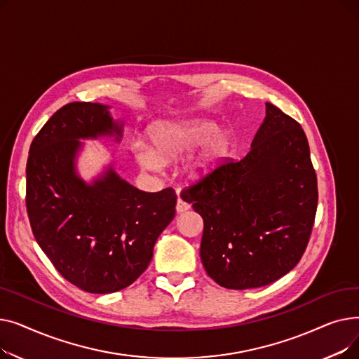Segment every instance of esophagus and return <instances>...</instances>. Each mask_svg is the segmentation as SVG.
<instances>
[{"instance_id":"34e87169","label":"esophagus","mask_w":359,"mask_h":359,"mask_svg":"<svg viewBox=\"0 0 359 359\" xmlns=\"http://www.w3.org/2000/svg\"><path fill=\"white\" fill-rule=\"evenodd\" d=\"M191 208V205L187 203V202H184L182 198H177V202H176V211H177V214H182V212H186L187 210Z\"/></svg>"}]
</instances>
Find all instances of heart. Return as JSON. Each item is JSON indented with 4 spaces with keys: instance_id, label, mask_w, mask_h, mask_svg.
<instances>
[{
    "instance_id": "b5f03b06",
    "label": "heart",
    "mask_w": 359,
    "mask_h": 359,
    "mask_svg": "<svg viewBox=\"0 0 359 359\" xmlns=\"http://www.w3.org/2000/svg\"><path fill=\"white\" fill-rule=\"evenodd\" d=\"M217 129L215 122L203 119L158 121L148 126L151 147L138 141L132 145V154L144 168L157 170L161 163L177 161L202 145L184 167L187 176L201 180L211 175L230 151L229 134Z\"/></svg>"
}]
</instances>
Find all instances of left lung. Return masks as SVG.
Listing matches in <instances>:
<instances>
[{
    "mask_svg": "<svg viewBox=\"0 0 359 359\" xmlns=\"http://www.w3.org/2000/svg\"><path fill=\"white\" fill-rule=\"evenodd\" d=\"M180 196L203 219L201 260L218 285L272 284L303 256L317 210V177L303 128L266 103L249 153L221 164Z\"/></svg>",
    "mask_w": 359,
    "mask_h": 359,
    "instance_id": "left-lung-1",
    "label": "left lung"
}]
</instances>
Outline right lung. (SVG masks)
<instances>
[{
  "instance_id": "obj_1",
  "label": "right lung",
  "mask_w": 359,
  "mask_h": 359,
  "mask_svg": "<svg viewBox=\"0 0 359 359\" xmlns=\"http://www.w3.org/2000/svg\"><path fill=\"white\" fill-rule=\"evenodd\" d=\"M109 109L74 102L55 111L32 141L26 165V206L37 244L67 280L91 294L121 291L141 276L177 199L172 187L137 189L111 164L91 183L77 173L80 140L122 138L123 122Z\"/></svg>"
}]
</instances>
